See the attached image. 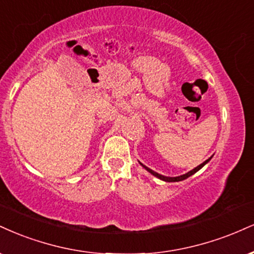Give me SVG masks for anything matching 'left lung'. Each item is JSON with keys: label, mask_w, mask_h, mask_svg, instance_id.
<instances>
[{"label": "left lung", "mask_w": 254, "mask_h": 254, "mask_svg": "<svg viewBox=\"0 0 254 254\" xmlns=\"http://www.w3.org/2000/svg\"><path fill=\"white\" fill-rule=\"evenodd\" d=\"M209 160H210V158H208V160H207V161H204L203 163H201V164H200V166H197L196 168H194V169H193V170H190V172H188L187 174H185V175H181V176H176V177H168V176H163V175H161V174H157L156 172H154V170L149 169L148 167L143 166V164H142V166L144 167L145 169L148 170L149 173H151L152 175H154V176H156V177H158V179L163 180V181H166V182H179V181H182V180H186V179H188L189 176H191V175H193V174H195V173H196V172H198V170H200L201 168H202V167L204 166V164H206L207 162H208Z\"/></svg>", "instance_id": "8db88e82"}]
</instances>
